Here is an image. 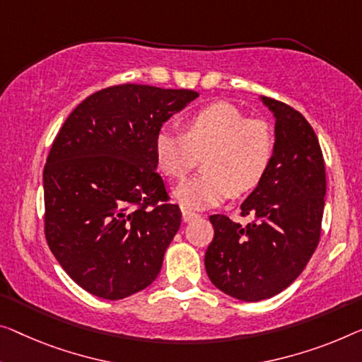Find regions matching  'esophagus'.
Returning a JSON list of instances; mask_svg holds the SVG:
<instances>
[{
    "label": "esophagus",
    "instance_id": "1",
    "mask_svg": "<svg viewBox=\"0 0 362 362\" xmlns=\"http://www.w3.org/2000/svg\"><path fill=\"white\" fill-rule=\"evenodd\" d=\"M198 213L195 211H190V209H182V218L185 223H188V221H193L195 218H198Z\"/></svg>",
    "mask_w": 362,
    "mask_h": 362
}]
</instances>
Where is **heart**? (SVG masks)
Segmentation results:
<instances>
[{
    "mask_svg": "<svg viewBox=\"0 0 362 362\" xmlns=\"http://www.w3.org/2000/svg\"><path fill=\"white\" fill-rule=\"evenodd\" d=\"M274 148L273 127L263 118H247L229 102L188 113L182 133L163 128L154 138L156 160L169 180H185L202 158V174L175 192L183 206L197 209L255 190L273 163Z\"/></svg>",
    "mask_w": 362,
    "mask_h": 362,
    "instance_id": "heart-1",
    "label": "heart"
}]
</instances>
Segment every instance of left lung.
<instances>
[{
  "label": "left lung",
  "mask_w": 362,
  "mask_h": 362,
  "mask_svg": "<svg viewBox=\"0 0 362 362\" xmlns=\"http://www.w3.org/2000/svg\"><path fill=\"white\" fill-rule=\"evenodd\" d=\"M276 117V148L265 179L242 203L240 226L209 216L214 228L204 268L216 288L255 302L281 293L315 252L325 206V160L314 128L300 112L263 97Z\"/></svg>",
  "instance_id": "1"
}]
</instances>
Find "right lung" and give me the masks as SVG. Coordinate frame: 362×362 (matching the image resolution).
<instances>
[{"label":"right lung","mask_w":362,"mask_h":362,"mask_svg":"<svg viewBox=\"0 0 362 362\" xmlns=\"http://www.w3.org/2000/svg\"><path fill=\"white\" fill-rule=\"evenodd\" d=\"M198 93L120 84L86 97L53 139L43 167V230L74 283L123 299L158 278L180 228L158 172L154 138Z\"/></svg>","instance_id":"1"}]
</instances>
